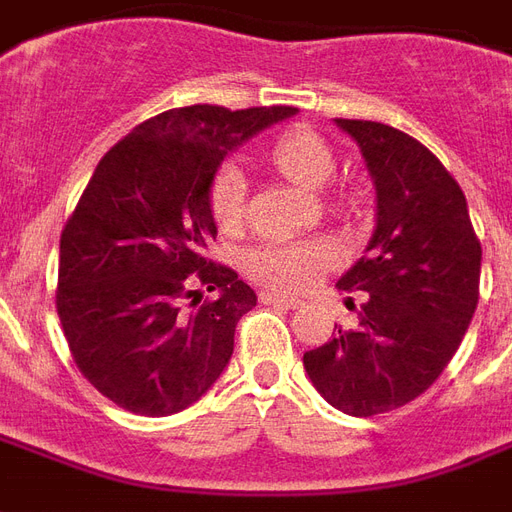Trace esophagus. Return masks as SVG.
Wrapping results in <instances>:
<instances>
[{"mask_svg":"<svg viewBox=\"0 0 512 512\" xmlns=\"http://www.w3.org/2000/svg\"><path fill=\"white\" fill-rule=\"evenodd\" d=\"M260 301H263V304H274V307H285V310H299V307H301L296 299H288V296H277V293H260Z\"/></svg>","mask_w":512,"mask_h":512,"instance_id":"1","label":"esophagus"}]
</instances>
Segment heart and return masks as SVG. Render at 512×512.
<instances>
[{
    "label": "heart",
    "mask_w": 512,
    "mask_h": 512,
    "mask_svg": "<svg viewBox=\"0 0 512 512\" xmlns=\"http://www.w3.org/2000/svg\"><path fill=\"white\" fill-rule=\"evenodd\" d=\"M274 167L304 189H323L334 178L332 147L321 136L296 128L271 145ZM211 213L222 230H238L246 213V178L238 161H224L216 169L208 191ZM340 263V252L326 238H285L266 241L244 257L246 277L282 296H301L312 290L326 271Z\"/></svg>",
    "instance_id": "b5f03b06"
}]
</instances>
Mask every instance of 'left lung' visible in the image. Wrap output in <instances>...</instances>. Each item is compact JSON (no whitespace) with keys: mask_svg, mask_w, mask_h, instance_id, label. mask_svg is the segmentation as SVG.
I'll return each instance as SVG.
<instances>
[{"mask_svg":"<svg viewBox=\"0 0 512 512\" xmlns=\"http://www.w3.org/2000/svg\"><path fill=\"white\" fill-rule=\"evenodd\" d=\"M334 123L365 156L376 230L337 282L362 293L356 329L334 326L329 343L304 354V370L326 403L376 417L411 403L450 365L477 310L483 249L461 186L428 147L373 120Z\"/></svg>","mask_w":512,"mask_h":512,"instance_id":"8db88e82","label":"left lung"}]
</instances>
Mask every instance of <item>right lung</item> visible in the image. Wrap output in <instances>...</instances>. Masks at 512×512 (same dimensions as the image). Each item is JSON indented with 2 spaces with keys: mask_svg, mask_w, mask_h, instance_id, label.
Wrapping results in <instances>:
<instances>
[{
  "mask_svg": "<svg viewBox=\"0 0 512 512\" xmlns=\"http://www.w3.org/2000/svg\"><path fill=\"white\" fill-rule=\"evenodd\" d=\"M293 115V106L169 109L98 161L62 230L57 315L82 376L120 408L178 414L222 376L257 296L205 257L216 238L208 191L230 150ZM200 287L217 299L202 302Z\"/></svg>",
  "mask_w": 512,
  "mask_h": 512,
  "instance_id": "add662e5",
  "label": "right lung"
}]
</instances>
